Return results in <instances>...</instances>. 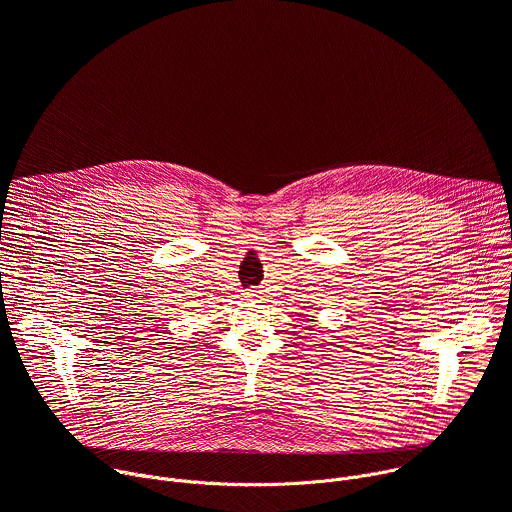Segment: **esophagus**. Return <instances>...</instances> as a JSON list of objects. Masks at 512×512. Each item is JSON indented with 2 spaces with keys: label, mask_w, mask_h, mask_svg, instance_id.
<instances>
[{
  "label": "esophagus",
  "mask_w": 512,
  "mask_h": 512,
  "mask_svg": "<svg viewBox=\"0 0 512 512\" xmlns=\"http://www.w3.org/2000/svg\"><path fill=\"white\" fill-rule=\"evenodd\" d=\"M245 298H247L249 302H259V300L263 298V294H261V289L253 287V289H249V291H247V294H245Z\"/></svg>",
  "instance_id": "1"
}]
</instances>
